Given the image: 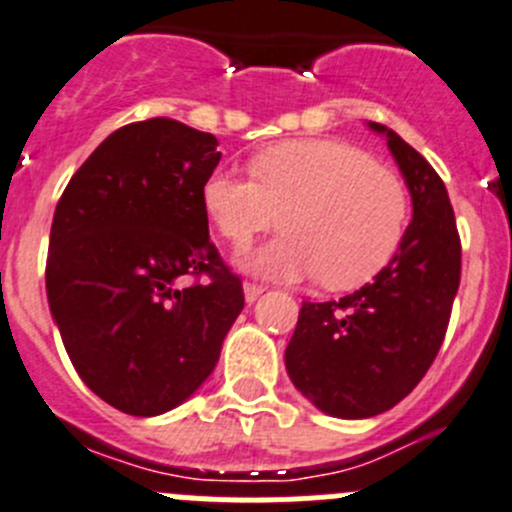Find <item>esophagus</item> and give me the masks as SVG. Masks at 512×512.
Returning a JSON list of instances; mask_svg holds the SVG:
<instances>
[{
    "label": "esophagus",
    "mask_w": 512,
    "mask_h": 512,
    "mask_svg": "<svg viewBox=\"0 0 512 512\" xmlns=\"http://www.w3.org/2000/svg\"><path fill=\"white\" fill-rule=\"evenodd\" d=\"M262 293H265V288H262V285L245 283V300H247V303H255V300L260 298Z\"/></svg>",
    "instance_id": "1"
}]
</instances>
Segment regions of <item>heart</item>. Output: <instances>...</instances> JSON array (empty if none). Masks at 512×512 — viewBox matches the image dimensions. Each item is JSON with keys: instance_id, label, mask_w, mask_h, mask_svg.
Masks as SVG:
<instances>
[{"instance_id": "obj_1", "label": "heart", "mask_w": 512, "mask_h": 512, "mask_svg": "<svg viewBox=\"0 0 512 512\" xmlns=\"http://www.w3.org/2000/svg\"><path fill=\"white\" fill-rule=\"evenodd\" d=\"M250 174L209 171L202 207L234 247L280 222L283 237L242 257L270 280L321 278L331 290L369 283L399 250L409 191L396 171L338 138H295L252 156Z\"/></svg>"}]
</instances>
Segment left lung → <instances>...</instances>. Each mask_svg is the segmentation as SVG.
<instances>
[{
    "mask_svg": "<svg viewBox=\"0 0 512 512\" xmlns=\"http://www.w3.org/2000/svg\"><path fill=\"white\" fill-rule=\"evenodd\" d=\"M412 194L399 250L371 283L341 300L303 303L285 369L321 412L366 419L396 407L432 366L460 288L462 247L444 181L419 151L381 123Z\"/></svg>",
    "mask_w": 512,
    "mask_h": 512,
    "instance_id": "1",
    "label": "left lung"
}]
</instances>
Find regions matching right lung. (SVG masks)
<instances>
[{
    "label": "right lung",
    "mask_w": 512,
    "mask_h": 512,
    "mask_svg": "<svg viewBox=\"0 0 512 512\" xmlns=\"http://www.w3.org/2000/svg\"><path fill=\"white\" fill-rule=\"evenodd\" d=\"M217 146L171 118L128 123L75 171L52 217V321L88 389L133 417L189 399L245 308L202 207Z\"/></svg>",
    "instance_id": "right-lung-1"
}]
</instances>
